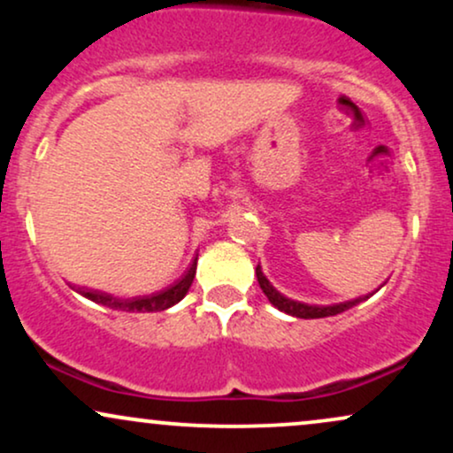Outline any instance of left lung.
Wrapping results in <instances>:
<instances>
[{
	"label": "left lung",
	"mask_w": 453,
	"mask_h": 453,
	"mask_svg": "<svg viewBox=\"0 0 453 453\" xmlns=\"http://www.w3.org/2000/svg\"><path fill=\"white\" fill-rule=\"evenodd\" d=\"M256 274H257V283L259 288H262V292L266 294V298L270 300V304L274 306V309H279L280 313H288L292 317H298V319H321V317H332V315H339L342 311L351 309V306L360 304L362 300H366L368 296H362V298H356V300H347V303H339V304H306V303H300V300H292L288 298V296H283L279 292L277 288H274L273 283L266 279V274L262 273V266L257 264L256 268Z\"/></svg>",
	"instance_id": "8db88e82"
}]
</instances>
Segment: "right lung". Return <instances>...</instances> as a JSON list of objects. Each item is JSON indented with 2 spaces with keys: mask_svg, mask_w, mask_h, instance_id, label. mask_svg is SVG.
<instances>
[{
  "mask_svg": "<svg viewBox=\"0 0 453 453\" xmlns=\"http://www.w3.org/2000/svg\"><path fill=\"white\" fill-rule=\"evenodd\" d=\"M194 277H196V262L191 264L189 270H187L176 283L170 285V288L161 289V292H155L149 296H136V298L121 300V298H114L112 294L97 292V289L78 288L76 292L85 296V298L93 300L96 304H104L114 311H127V313H157V311H165L170 309V306H174L176 303H180V300L185 298V294L189 292L191 283H194Z\"/></svg>",
  "mask_w": 453,
  "mask_h": 453,
  "instance_id": "obj_1",
  "label": "right lung"
}]
</instances>
